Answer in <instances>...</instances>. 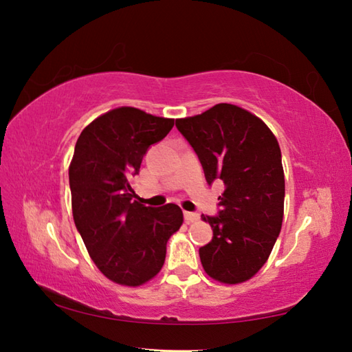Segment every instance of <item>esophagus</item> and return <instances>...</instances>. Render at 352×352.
Segmentation results:
<instances>
[{
	"label": "esophagus",
	"mask_w": 352,
	"mask_h": 352,
	"mask_svg": "<svg viewBox=\"0 0 352 352\" xmlns=\"http://www.w3.org/2000/svg\"><path fill=\"white\" fill-rule=\"evenodd\" d=\"M199 219L198 213H192V212H184V221L188 223H193Z\"/></svg>",
	"instance_id": "1"
}]
</instances>
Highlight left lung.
I'll return each mask as SVG.
<instances>
[{"label": "left lung", "mask_w": 352, "mask_h": 352, "mask_svg": "<svg viewBox=\"0 0 352 352\" xmlns=\"http://www.w3.org/2000/svg\"><path fill=\"white\" fill-rule=\"evenodd\" d=\"M175 125L198 154L207 183L226 184L219 214H201L213 230L212 242L199 248L201 265L219 283L248 281L271 256L283 223L278 140L260 118L227 102Z\"/></svg>", "instance_id": "1"}]
</instances>
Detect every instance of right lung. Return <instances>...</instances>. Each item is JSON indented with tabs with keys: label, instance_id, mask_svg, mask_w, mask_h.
<instances>
[{
	"label": "right lung",
	"instance_id": "1",
	"mask_svg": "<svg viewBox=\"0 0 352 352\" xmlns=\"http://www.w3.org/2000/svg\"><path fill=\"white\" fill-rule=\"evenodd\" d=\"M172 126V118L118 107L94 119L74 149V222L96 267L121 286H142L160 272L169 237L183 223L180 207H145L131 188L146 149Z\"/></svg>",
	"mask_w": 352,
	"mask_h": 352
}]
</instances>
